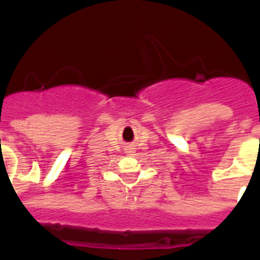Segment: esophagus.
Returning a JSON list of instances; mask_svg holds the SVG:
<instances>
[{"mask_svg": "<svg viewBox=\"0 0 260 260\" xmlns=\"http://www.w3.org/2000/svg\"><path fill=\"white\" fill-rule=\"evenodd\" d=\"M126 150V153H128V155H132V153H134V147H132V146H128L127 148H125Z\"/></svg>", "mask_w": 260, "mask_h": 260, "instance_id": "34e87169", "label": "esophagus"}]
</instances>
